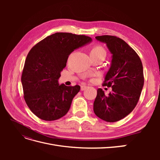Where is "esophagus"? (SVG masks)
<instances>
[{"instance_id":"34e87169","label":"esophagus","mask_w":160,"mask_h":160,"mask_svg":"<svg viewBox=\"0 0 160 160\" xmlns=\"http://www.w3.org/2000/svg\"><path fill=\"white\" fill-rule=\"evenodd\" d=\"M87 88H88V87L85 86V85H82V86H81V91H84V90L86 89Z\"/></svg>"}]
</instances>
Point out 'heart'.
<instances>
[{"label": "heart", "instance_id": "b5f03b06", "mask_svg": "<svg viewBox=\"0 0 160 160\" xmlns=\"http://www.w3.org/2000/svg\"><path fill=\"white\" fill-rule=\"evenodd\" d=\"M91 55H105V51L104 48L100 45H94L91 50L90 52Z\"/></svg>", "mask_w": 160, "mask_h": 160}]
</instances>
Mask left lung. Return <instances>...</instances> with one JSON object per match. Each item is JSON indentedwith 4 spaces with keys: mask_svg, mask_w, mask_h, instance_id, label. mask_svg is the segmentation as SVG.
<instances>
[{
    "mask_svg": "<svg viewBox=\"0 0 160 160\" xmlns=\"http://www.w3.org/2000/svg\"><path fill=\"white\" fill-rule=\"evenodd\" d=\"M107 44L112 54L111 67L103 85L112 88L106 96L101 88L93 103L95 114L108 122H115L129 115L136 106L144 83L141 59L132 47L115 36L95 37Z\"/></svg>",
    "mask_w": 160,
    "mask_h": 160,
    "instance_id": "left-lung-1",
    "label": "left lung"
}]
</instances>
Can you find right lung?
<instances>
[{
	"mask_svg": "<svg viewBox=\"0 0 160 160\" xmlns=\"http://www.w3.org/2000/svg\"><path fill=\"white\" fill-rule=\"evenodd\" d=\"M91 41V38L69 32L48 36L28 52L22 72L24 99L32 112L45 121L67 114L79 85H59L58 79L71 52Z\"/></svg>",
	"mask_w": 160,
	"mask_h": 160,
	"instance_id": "right-lung-1",
	"label": "right lung"
}]
</instances>
